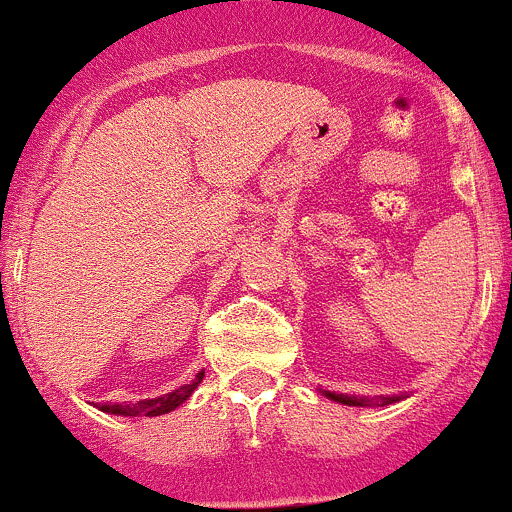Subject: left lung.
Returning <instances> with one entry per match:
<instances>
[{"label":"left lung","mask_w":512,"mask_h":512,"mask_svg":"<svg viewBox=\"0 0 512 512\" xmlns=\"http://www.w3.org/2000/svg\"><path fill=\"white\" fill-rule=\"evenodd\" d=\"M321 393L328 398V401H336V403H341V406H358V408L388 406V403L398 401L396 396H393V398H383V396L368 398V396H348V393H336V391H321Z\"/></svg>","instance_id":"obj_1"}]
</instances>
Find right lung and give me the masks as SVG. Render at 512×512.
I'll return each mask as SVG.
<instances>
[{"label": "right lung", "mask_w": 512, "mask_h": 512, "mask_svg": "<svg viewBox=\"0 0 512 512\" xmlns=\"http://www.w3.org/2000/svg\"><path fill=\"white\" fill-rule=\"evenodd\" d=\"M201 378H204V371L196 373V378L191 383H184V386L176 388V391H171V393H166V396L144 398V401H136V403H101L99 411L109 413V416H146V418L164 416V413L176 411L181 403L189 401L191 393L199 388Z\"/></svg>", "instance_id": "1"}]
</instances>
